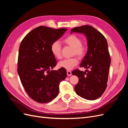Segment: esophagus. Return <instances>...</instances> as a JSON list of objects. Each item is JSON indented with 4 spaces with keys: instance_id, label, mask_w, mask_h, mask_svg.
<instances>
[{
    "instance_id": "obj_1",
    "label": "esophagus",
    "mask_w": 128,
    "mask_h": 128,
    "mask_svg": "<svg viewBox=\"0 0 128 128\" xmlns=\"http://www.w3.org/2000/svg\"><path fill=\"white\" fill-rule=\"evenodd\" d=\"M67 75H68V76H71V75H72V73H71V72L70 71H69V70H68V71H67Z\"/></svg>"
}]
</instances>
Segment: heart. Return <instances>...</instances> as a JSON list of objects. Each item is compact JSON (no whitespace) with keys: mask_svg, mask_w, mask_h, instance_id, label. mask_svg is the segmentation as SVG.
Returning <instances> with one entry per match:
<instances>
[{"mask_svg":"<svg viewBox=\"0 0 128 128\" xmlns=\"http://www.w3.org/2000/svg\"><path fill=\"white\" fill-rule=\"evenodd\" d=\"M64 42L68 45L73 48L72 55H77L80 58H83L86 55L87 47L86 45L82 43L81 38L75 34H71L68 36L64 39ZM50 50L52 55L57 59L62 58V46L60 42L56 40L51 45ZM78 59L74 57L68 59H65L58 62L59 68H63L70 70L76 66L78 63Z\"/></svg>","mask_w":128,"mask_h":128,"instance_id":"heart-1","label":"heart"}]
</instances>
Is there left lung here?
I'll return each instance as SVG.
<instances>
[{
  "label": "left lung",
  "instance_id": "8db88e82",
  "mask_svg": "<svg viewBox=\"0 0 128 128\" xmlns=\"http://www.w3.org/2000/svg\"><path fill=\"white\" fill-rule=\"evenodd\" d=\"M72 32L82 33L88 40V52L80 65L86 72L76 69L72 74L78 78L74 90L78 96L88 100H95L106 90L111 63L108 43L104 36L96 28L89 25L76 27Z\"/></svg>",
  "mask_w": 128,
  "mask_h": 128
}]
</instances>
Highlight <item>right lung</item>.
Instances as JSON below:
<instances>
[{
    "mask_svg": "<svg viewBox=\"0 0 128 128\" xmlns=\"http://www.w3.org/2000/svg\"><path fill=\"white\" fill-rule=\"evenodd\" d=\"M66 30L40 26L28 34L21 42L18 73L29 97L38 103H48L56 97L60 82L66 77L65 68L50 71L57 64L51 45Z\"/></svg>",
    "mask_w": 128,
    "mask_h": 128,
    "instance_id": "obj_1",
    "label": "right lung"
}]
</instances>
